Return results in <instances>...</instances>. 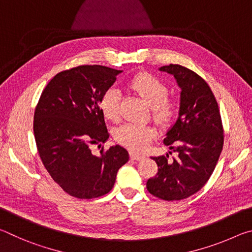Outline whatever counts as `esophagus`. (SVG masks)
Wrapping results in <instances>:
<instances>
[{
  "label": "esophagus",
  "instance_id": "esophagus-1",
  "mask_svg": "<svg viewBox=\"0 0 252 252\" xmlns=\"http://www.w3.org/2000/svg\"><path fill=\"white\" fill-rule=\"evenodd\" d=\"M130 157H131L132 160H138V161L143 160L144 158H146L144 156L139 155V153H136V152H134V151H131V152H130Z\"/></svg>",
  "mask_w": 252,
  "mask_h": 252
}]
</instances>
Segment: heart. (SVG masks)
Returning <instances> with one entry per match:
<instances>
[{
  "label": "heart",
  "mask_w": 252,
  "mask_h": 252,
  "mask_svg": "<svg viewBox=\"0 0 252 252\" xmlns=\"http://www.w3.org/2000/svg\"><path fill=\"white\" fill-rule=\"evenodd\" d=\"M130 88L134 90L153 109V117L158 122L164 123L172 116V109L167 103L168 88L162 81L149 73H139L130 80ZM120 91L116 88H109L100 101V108L103 116L109 120H117L120 116ZM156 132L148 126L138 123H126L114 132L118 142L132 150L142 151L147 149Z\"/></svg>",
  "instance_id": "b5f03b06"
}]
</instances>
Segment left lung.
<instances>
[{"label": "left lung", "instance_id": "8db88e82", "mask_svg": "<svg viewBox=\"0 0 252 252\" xmlns=\"http://www.w3.org/2000/svg\"><path fill=\"white\" fill-rule=\"evenodd\" d=\"M159 70L173 75L181 90L178 118L163 140L177 157H152L159 169L148 180L147 189L157 198L176 201L206 185L222 150L223 130L218 103L201 76L179 64Z\"/></svg>", "mask_w": 252, "mask_h": 252}]
</instances>
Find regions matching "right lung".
I'll return each instance as SVG.
<instances>
[{"instance_id":"right-lung-1","label":"right lung","mask_w":252,"mask_h":252,"mask_svg":"<svg viewBox=\"0 0 252 252\" xmlns=\"http://www.w3.org/2000/svg\"><path fill=\"white\" fill-rule=\"evenodd\" d=\"M121 70L102 65H80L62 71L42 92L34 112L33 130L45 169L72 197L92 199L112 189L118 170L129 161L119 146L91 152L109 139L100 108L103 93Z\"/></svg>"}]
</instances>
